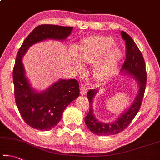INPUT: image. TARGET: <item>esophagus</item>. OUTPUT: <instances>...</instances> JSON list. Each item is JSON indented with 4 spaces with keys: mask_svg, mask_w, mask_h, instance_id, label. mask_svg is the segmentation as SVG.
Segmentation results:
<instances>
[{
    "mask_svg": "<svg viewBox=\"0 0 160 160\" xmlns=\"http://www.w3.org/2000/svg\"><path fill=\"white\" fill-rule=\"evenodd\" d=\"M80 89V94L82 95H85V94H87V92H88V88H87V87L84 85H81Z\"/></svg>",
    "mask_w": 160,
    "mask_h": 160,
    "instance_id": "esophagus-1",
    "label": "esophagus"
}]
</instances>
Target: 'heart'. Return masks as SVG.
<instances>
[{"label": "heart", "instance_id": "heart-1", "mask_svg": "<svg viewBox=\"0 0 160 160\" xmlns=\"http://www.w3.org/2000/svg\"><path fill=\"white\" fill-rule=\"evenodd\" d=\"M112 38L92 36L80 40L75 47L78 59L83 64H93L92 76L98 82L106 80L111 75L122 57L120 49L114 46ZM80 67V64H76Z\"/></svg>", "mask_w": 160, "mask_h": 160}]
</instances>
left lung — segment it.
Here are the masks:
<instances>
[{"mask_svg":"<svg viewBox=\"0 0 160 160\" xmlns=\"http://www.w3.org/2000/svg\"><path fill=\"white\" fill-rule=\"evenodd\" d=\"M121 36L122 39L125 40L126 44V59L121 71L124 73L132 75L138 84V92L132 106L125 112L122 113L117 120L111 123H103L98 121L93 112V99L98 89H89L88 92L89 110L85 118V122L88 129L96 135H114L127 128L140 109L146 89L147 73L143 55L133 39L126 32L122 31Z\"/></svg>","mask_w":160,"mask_h":160,"instance_id":"1","label":"left lung"}]
</instances>
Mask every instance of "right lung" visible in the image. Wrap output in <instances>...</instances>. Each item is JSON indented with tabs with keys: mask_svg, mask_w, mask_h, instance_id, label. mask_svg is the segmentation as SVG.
Returning <instances> with one entry per match:
<instances>
[{
	"mask_svg": "<svg viewBox=\"0 0 160 160\" xmlns=\"http://www.w3.org/2000/svg\"><path fill=\"white\" fill-rule=\"evenodd\" d=\"M72 28L51 24L38 26L26 38L17 53L13 68L14 97L20 115L32 128L40 131L54 128L66 106L79 97L80 86L75 79H60L44 91L37 92L26 77L22 57L37 42L47 39H66Z\"/></svg>",
	"mask_w": 160,
	"mask_h": 160,
	"instance_id": "add662e5",
	"label": "right lung"
}]
</instances>
